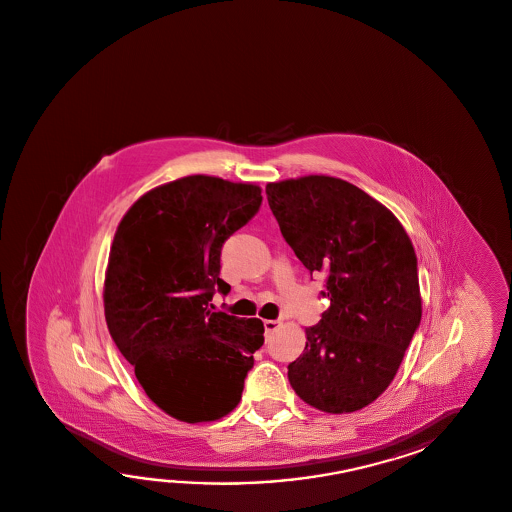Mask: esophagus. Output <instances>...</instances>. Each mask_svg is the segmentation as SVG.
I'll list each match as a JSON object with an SVG mask.
<instances>
[{"instance_id":"esophagus-1","label":"esophagus","mask_w":512,"mask_h":512,"mask_svg":"<svg viewBox=\"0 0 512 512\" xmlns=\"http://www.w3.org/2000/svg\"><path fill=\"white\" fill-rule=\"evenodd\" d=\"M277 326H279V321H273V319H268V321H264V330H266V334H272L277 330Z\"/></svg>"}]
</instances>
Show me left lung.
I'll list each match as a JSON object with an SVG mask.
<instances>
[{"label":"left lung","mask_w":512,"mask_h":512,"mask_svg":"<svg viewBox=\"0 0 512 512\" xmlns=\"http://www.w3.org/2000/svg\"><path fill=\"white\" fill-rule=\"evenodd\" d=\"M266 195L297 259L326 275L330 301L288 365L290 385L323 412H355L392 383L421 323L414 246L383 204L341 178L273 182Z\"/></svg>","instance_id":"obj_1"}]
</instances>
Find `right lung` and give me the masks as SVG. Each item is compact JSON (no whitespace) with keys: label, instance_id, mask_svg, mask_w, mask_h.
Masks as SVG:
<instances>
[{"label":"right lung","instance_id":"1","mask_svg":"<svg viewBox=\"0 0 512 512\" xmlns=\"http://www.w3.org/2000/svg\"><path fill=\"white\" fill-rule=\"evenodd\" d=\"M261 188L180 178L136 200L116 230L105 273L109 334L147 397L180 421H215L239 405L261 319L213 312L224 242L261 208Z\"/></svg>","mask_w":512,"mask_h":512}]
</instances>
